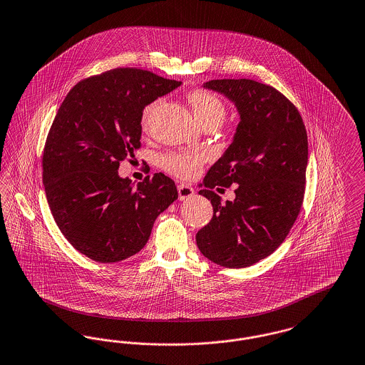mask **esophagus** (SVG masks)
<instances>
[{
	"label": "esophagus",
	"mask_w": 365,
	"mask_h": 365,
	"mask_svg": "<svg viewBox=\"0 0 365 365\" xmlns=\"http://www.w3.org/2000/svg\"><path fill=\"white\" fill-rule=\"evenodd\" d=\"M178 193H179V200H187L190 197H193V187L185 185V183H179L178 185Z\"/></svg>",
	"instance_id": "34e87169"
}]
</instances>
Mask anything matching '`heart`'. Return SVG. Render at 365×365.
Masks as SVG:
<instances>
[{
	"instance_id": "1",
	"label": "heart",
	"mask_w": 365,
	"mask_h": 365,
	"mask_svg": "<svg viewBox=\"0 0 365 365\" xmlns=\"http://www.w3.org/2000/svg\"><path fill=\"white\" fill-rule=\"evenodd\" d=\"M189 102L193 108L195 118L201 123V125L207 123L220 124L226 117V106L223 101L210 91L205 89H194L189 93ZM161 103V99L151 102L143 110L142 121L143 125L148 127L151 118ZM208 155L204 151H167L158 157V165L173 176L180 179H192L207 163Z\"/></svg>"
}]
</instances>
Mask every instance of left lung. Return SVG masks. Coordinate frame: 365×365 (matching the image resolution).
Returning <instances> with one entry per match:
<instances>
[{
	"mask_svg": "<svg viewBox=\"0 0 365 365\" xmlns=\"http://www.w3.org/2000/svg\"><path fill=\"white\" fill-rule=\"evenodd\" d=\"M205 88L236 103L241 121L230 148L200 190L214 216L195 235L201 254L229 269L272 255L300 212L307 167V133L298 108L274 86L254 80H212ZM238 184L235 202H220L215 187Z\"/></svg>",
	"mask_w": 365,
	"mask_h": 365,
	"instance_id": "1",
	"label": "left lung"
}]
</instances>
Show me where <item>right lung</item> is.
<instances>
[{"mask_svg": "<svg viewBox=\"0 0 365 365\" xmlns=\"http://www.w3.org/2000/svg\"><path fill=\"white\" fill-rule=\"evenodd\" d=\"M179 86L117 67L76 84L58 110L43 148L45 194L66 240L95 262L138 254L155 217L178 198L175 182L161 172L133 185L117 171L142 146L145 106Z\"/></svg>", "mask_w": 365, "mask_h": 365, "instance_id": "add662e5", "label": "right lung"}]
</instances>
